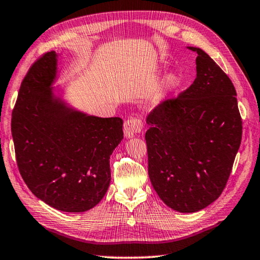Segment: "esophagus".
<instances>
[{
  "mask_svg": "<svg viewBox=\"0 0 260 260\" xmlns=\"http://www.w3.org/2000/svg\"><path fill=\"white\" fill-rule=\"evenodd\" d=\"M142 131V123L140 119L131 118L124 123V134L126 137H133Z\"/></svg>",
  "mask_w": 260,
  "mask_h": 260,
  "instance_id": "obj_1",
  "label": "esophagus"
}]
</instances>
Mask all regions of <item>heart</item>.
<instances>
[{"mask_svg": "<svg viewBox=\"0 0 260 260\" xmlns=\"http://www.w3.org/2000/svg\"><path fill=\"white\" fill-rule=\"evenodd\" d=\"M180 79L179 76L176 74H170L168 75L165 80V88L172 92V91H176L180 86Z\"/></svg>", "mask_w": 260, "mask_h": 260, "instance_id": "heart-1", "label": "heart"}]
</instances>
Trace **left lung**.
<instances>
[{
  "mask_svg": "<svg viewBox=\"0 0 260 260\" xmlns=\"http://www.w3.org/2000/svg\"><path fill=\"white\" fill-rule=\"evenodd\" d=\"M188 48L197 53L195 81L151 111L145 133L151 184L181 213L201 211L220 197L242 136L230 78L204 50Z\"/></svg>",
  "mask_w": 260,
  "mask_h": 260,
  "instance_id": "8db88e82",
  "label": "left lung"
}]
</instances>
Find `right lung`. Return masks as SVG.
Returning a JSON list of instances; mask_svg holds the SVG:
<instances>
[{
	"label": "right lung",
	"instance_id": "right-lung-1",
	"mask_svg": "<svg viewBox=\"0 0 260 260\" xmlns=\"http://www.w3.org/2000/svg\"><path fill=\"white\" fill-rule=\"evenodd\" d=\"M57 55L39 57L22 80L11 132L20 175L32 194L63 212H85L103 200L110 155L123 140V119L69 108L54 96Z\"/></svg>",
	"mask_w": 260,
	"mask_h": 260
}]
</instances>
